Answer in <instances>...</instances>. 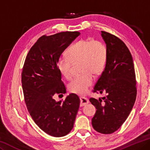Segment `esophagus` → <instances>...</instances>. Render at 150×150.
Returning <instances> with one entry per match:
<instances>
[{"instance_id":"obj_1","label":"esophagus","mask_w":150,"mask_h":150,"mask_svg":"<svg viewBox=\"0 0 150 150\" xmlns=\"http://www.w3.org/2000/svg\"><path fill=\"white\" fill-rule=\"evenodd\" d=\"M80 101H81V103H80L81 106H84L85 105H87V104L89 103V99L85 97H81Z\"/></svg>"}]
</instances>
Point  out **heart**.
Masks as SVG:
<instances>
[{
  "instance_id": "1",
  "label": "heart",
  "mask_w": 150,
  "mask_h": 150,
  "mask_svg": "<svg viewBox=\"0 0 150 150\" xmlns=\"http://www.w3.org/2000/svg\"><path fill=\"white\" fill-rule=\"evenodd\" d=\"M67 57H61L57 61V69L65 79L69 80L73 76V64L81 62L82 73L69 84V89L73 93L83 95L88 91L93 84V75H98L105 68L108 49L99 41L81 39L71 46L66 52Z\"/></svg>"
}]
</instances>
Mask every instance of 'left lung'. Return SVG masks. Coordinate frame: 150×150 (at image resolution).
I'll return each mask as SVG.
<instances>
[{
	"label": "left lung",
	"instance_id": "1",
	"mask_svg": "<svg viewBox=\"0 0 150 150\" xmlns=\"http://www.w3.org/2000/svg\"><path fill=\"white\" fill-rule=\"evenodd\" d=\"M106 44L108 58L105 69L93 88V92L105 93L106 97L89 101L97 109L92 118L95 130L110 134L126 120L136 99V80L134 62L129 50L115 35L101 31Z\"/></svg>",
	"mask_w": 150,
	"mask_h": 150
}]
</instances>
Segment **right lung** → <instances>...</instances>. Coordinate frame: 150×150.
I'll return each mask as SVG.
<instances>
[{
	"mask_svg": "<svg viewBox=\"0 0 150 150\" xmlns=\"http://www.w3.org/2000/svg\"><path fill=\"white\" fill-rule=\"evenodd\" d=\"M80 35L66 31L40 37L28 51L21 80L26 105L35 123L46 134L63 137L73 129L80 99L71 93L63 101H56L55 94H64L57 61L65 49Z\"/></svg>",
	"mask_w": 150,
	"mask_h": 150,
	"instance_id": "add662e5",
	"label": "right lung"
}]
</instances>
